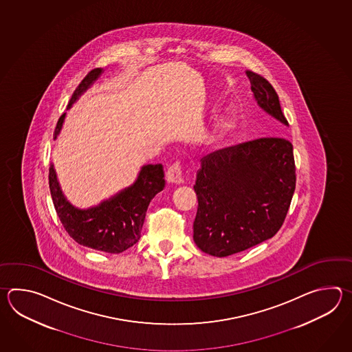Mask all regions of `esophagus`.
<instances>
[{
    "mask_svg": "<svg viewBox=\"0 0 352 352\" xmlns=\"http://www.w3.org/2000/svg\"><path fill=\"white\" fill-rule=\"evenodd\" d=\"M166 179L171 184H182V165L181 161H175L173 164L168 166L167 173H166Z\"/></svg>",
    "mask_w": 352,
    "mask_h": 352,
    "instance_id": "esophagus-1",
    "label": "esophagus"
}]
</instances>
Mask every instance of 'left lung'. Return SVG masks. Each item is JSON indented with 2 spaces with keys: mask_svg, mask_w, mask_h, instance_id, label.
<instances>
[{
  "mask_svg": "<svg viewBox=\"0 0 352 352\" xmlns=\"http://www.w3.org/2000/svg\"><path fill=\"white\" fill-rule=\"evenodd\" d=\"M247 75L258 105L288 124L272 84L254 72ZM194 188V241L204 253L228 256L261 244L277 234L292 201V143L264 137L210 153L201 160Z\"/></svg>",
  "mask_w": 352,
  "mask_h": 352,
  "instance_id": "obj_1",
  "label": "left lung"
}]
</instances>
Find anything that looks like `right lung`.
<instances>
[{"label": "right lung", "instance_id": "add662e5", "mask_svg": "<svg viewBox=\"0 0 352 352\" xmlns=\"http://www.w3.org/2000/svg\"><path fill=\"white\" fill-rule=\"evenodd\" d=\"M102 73V69L90 70L76 87L67 108H70L82 91ZM65 113L61 114L54 140L59 135ZM162 165L143 166L138 179L111 200L88 210H79L70 205L60 190L54 166L49 168V187L53 197L54 208L61 224L73 239L84 247L118 254L135 245L141 238L144 217L151 200L165 187Z\"/></svg>", "mask_w": 352, "mask_h": 352}]
</instances>
